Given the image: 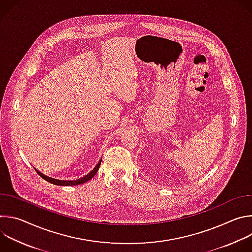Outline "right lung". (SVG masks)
<instances>
[{"mask_svg":"<svg viewBox=\"0 0 252 252\" xmlns=\"http://www.w3.org/2000/svg\"><path fill=\"white\" fill-rule=\"evenodd\" d=\"M100 162H101V158L98 160L97 164L94 166V168L89 172L87 175L79 178V179H76V181H62V179H56V178H53V177H50V176H47L46 174L42 173L41 171H39L38 169H35V171H37L38 174H40L41 177H43L44 179H46L47 182L51 183L52 185H56V186H65V187H69V186H78V185H82V184H85L87 182H89L90 179H92L94 174L97 172L98 168H99V165H100Z\"/></svg>","mask_w":252,"mask_h":252,"instance_id":"1","label":"right lung"}]
</instances>
